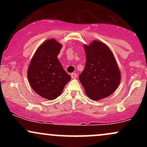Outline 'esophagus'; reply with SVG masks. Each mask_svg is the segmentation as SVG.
<instances>
[{
	"label": "esophagus",
	"mask_w": 147,
	"mask_h": 147,
	"mask_svg": "<svg viewBox=\"0 0 147 147\" xmlns=\"http://www.w3.org/2000/svg\"><path fill=\"white\" fill-rule=\"evenodd\" d=\"M70 75H71L72 79H76V78H77V75L76 73H72Z\"/></svg>",
	"instance_id": "1"
}]
</instances>
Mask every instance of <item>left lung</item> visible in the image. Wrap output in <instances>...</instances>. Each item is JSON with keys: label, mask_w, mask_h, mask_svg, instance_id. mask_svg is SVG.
<instances>
[{"label": "left lung", "mask_w": 147, "mask_h": 147, "mask_svg": "<svg viewBox=\"0 0 147 147\" xmlns=\"http://www.w3.org/2000/svg\"><path fill=\"white\" fill-rule=\"evenodd\" d=\"M85 68L79 79L91 99L100 100L113 93L120 82V71L111 50L106 44L93 41L84 45Z\"/></svg>", "instance_id": "left-lung-1"}]
</instances>
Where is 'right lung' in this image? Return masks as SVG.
I'll return each instance as SVG.
<instances>
[{
    "instance_id": "1",
    "label": "right lung",
    "mask_w": 147,
    "mask_h": 147,
    "mask_svg": "<svg viewBox=\"0 0 147 147\" xmlns=\"http://www.w3.org/2000/svg\"><path fill=\"white\" fill-rule=\"evenodd\" d=\"M61 48L62 45L55 39L47 40L36 50L28 70L32 88L50 100L57 98L71 79L57 58Z\"/></svg>"
}]
</instances>
